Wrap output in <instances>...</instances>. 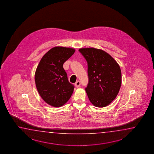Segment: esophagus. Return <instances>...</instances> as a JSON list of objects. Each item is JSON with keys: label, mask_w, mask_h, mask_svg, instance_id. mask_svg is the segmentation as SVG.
Here are the masks:
<instances>
[{"label": "esophagus", "mask_w": 154, "mask_h": 154, "mask_svg": "<svg viewBox=\"0 0 154 154\" xmlns=\"http://www.w3.org/2000/svg\"><path fill=\"white\" fill-rule=\"evenodd\" d=\"M80 85H81V83H80V81H77V82H76L75 83V86L76 88L80 87Z\"/></svg>", "instance_id": "esophagus-1"}]
</instances>
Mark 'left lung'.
I'll use <instances>...</instances> for the list:
<instances>
[{"instance_id": "left-lung-1", "label": "left lung", "mask_w": 154, "mask_h": 154, "mask_svg": "<svg viewBox=\"0 0 154 154\" xmlns=\"http://www.w3.org/2000/svg\"><path fill=\"white\" fill-rule=\"evenodd\" d=\"M88 63V82L85 90L88 99L97 107L109 105L118 95L122 83L118 63L101 49H79Z\"/></svg>"}]
</instances>
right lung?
I'll return each instance as SVG.
<instances>
[{
  "label": "right lung",
  "instance_id": "right-lung-1",
  "mask_svg": "<svg viewBox=\"0 0 154 154\" xmlns=\"http://www.w3.org/2000/svg\"><path fill=\"white\" fill-rule=\"evenodd\" d=\"M73 48L56 47L41 59L35 72L37 91L48 105L59 107L69 100L74 86L70 83L63 65L74 53Z\"/></svg>",
  "mask_w": 154,
  "mask_h": 154
}]
</instances>
